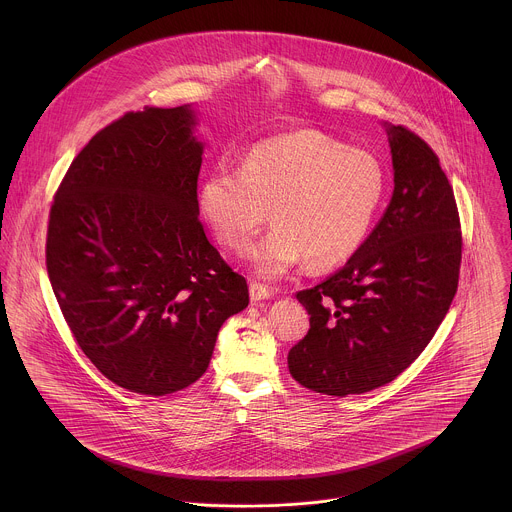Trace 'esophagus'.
I'll return each instance as SVG.
<instances>
[{
	"instance_id": "esophagus-1",
	"label": "esophagus",
	"mask_w": 512,
	"mask_h": 512,
	"mask_svg": "<svg viewBox=\"0 0 512 512\" xmlns=\"http://www.w3.org/2000/svg\"><path fill=\"white\" fill-rule=\"evenodd\" d=\"M270 295H272V292L264 284H258V282L250 284V297H252V301H262V299H268Z\"/></svg>"
}]
</instances>
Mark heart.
<instances>
[{"label":"heart","mask_w":512,"mask_h":512,"mask_svg":"<svg viewBox=\"0 0 512 512\" xmlns=\"http://www.w3.org/2000/svg\"><path fill=\"white\" fill-rule=\"evenodd\" d=\"M386 191L382 163L317 132L262 140L242 167L220 161L201 183L203 217L220 242L244 252L272 205L274 228L250 252L254 270L278 278L299 262L315 270L345 264L363 246Z\"/></svg>","instance_id":"obj_1"}]
</instances>
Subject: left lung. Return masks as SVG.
Returning a JSON list of instances; mask_svg holds the SVG:
<instances>
[{
    "label": "left lung",
    "instance_id": "left-lung-1",
    "mask_svg": "<svg viewBox=\"0 0 512 512\" xmlns=\"http://www.w3.org/2000/svg\"><path fill=\"white\" fill-rule=\"evenodd\" d=\"M394 195L363 246L329 280L295 293L309 313L290 349L293 378L327 396L392 382L438 331L459 284L461 222L439 157L390 126Z\"/></svg>",
    "mask_w": 512,
    "mask_h": 512
}]
</instances>
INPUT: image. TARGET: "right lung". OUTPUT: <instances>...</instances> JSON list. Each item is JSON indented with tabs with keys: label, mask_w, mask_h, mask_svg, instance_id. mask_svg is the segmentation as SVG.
<instances>
[{
	"label": "right lung",
	"mask_w": 512,
	"mask_h": 512,
	"mask_svg": "<svg viewBox=\"0 0 512 512\" xmlns=\"http://www.w3.org/2000/svg\"><path fill=\"white\" fill-rule=\"evenodd\" d=\"M195 124L189 106L126 112L80 149L49 213L47 272L76 345L147 396L199 380L250 301L199 220Z\"/></svg>",
	"instance_id": "1"
}]
</instances>
